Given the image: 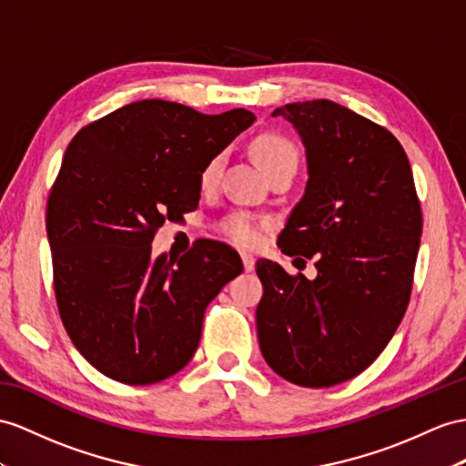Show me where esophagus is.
<instances>
[{
    "label": "esophagus",
    "mask_w": 466,
    "mask_h": 466,
    "mask_svg": "<svg viewBox=\"0 0 466 466\" xmlns=\"http://www.w3.org/2000/svg\"><path fill=\"white\" fill-rule=\"evenodd\" d=\"M242 264H244V269H246V271H252L254 266H256V259H254V256L242 254Z\"/></svg>",
    "instance_id": "esophagus-1"
}]
</instances>
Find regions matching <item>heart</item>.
<instances>
[{
    "label": "heart",
    "mask_w": 466,
    "mask_h": 466,
    "mask_svg": "<svg viewBox=\"0 0 466 466\" xmlns=\"http://www.w3.org/2000/svg\"><path fill=\"white\" fill-rule=\"evenodd\" d=\"M252 153L258 165L264 169V173L276 169L279 165L291 163L297 165V149L293 147V143L289 139H285L283 136L278 134H264L254 139L252 143ZM222 165V157L217 155L212 157L205 169L200 173V185L202 187H210L214 181H217L218 171ZM259 230L261 224L254 220L248 214H236V217L228 218L224 224V234L230 238L232 242L240 244V246H254L259 240Z\"/></svg>",
    "instance_id": "obj_1"
}]
</instances>
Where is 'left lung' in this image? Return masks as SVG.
I'll return each mask as SVG.
<instances>
[{
    "mask_svg": "<svg viewBox=\"0 0 466 466\" xmlns=\"http://www.w3.org/2000/svg\"><path fill=\"white\" fill-rule=\"evenodd\" d=\"M271 116L293 126L307 159L305 193L278 244L303 264L315 258L317 278L258 259L259 350L291 384L329 388L372 364L401 323L421 208L408 155L386 127L330 100Z\"/></svg>",
    "mask_w": 466,
    "mask_h": 466,
    "instance_id": "obj_1",
    "label": "left lung"
}]
</instances>
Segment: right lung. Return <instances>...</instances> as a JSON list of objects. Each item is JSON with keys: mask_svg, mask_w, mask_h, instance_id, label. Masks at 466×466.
<instances>
[{"mask_svg": "<svg viewBox=\"0 0 466 466\" xmlns=\"http://www.w3.org/2000/svg\"><path fill=\"white\" fill-rule=\"evenodd\" d=\"M256 122L139 100L82 127L46 202L58 313L86 360L129 386L155 384L193 358L207 305L242 273L232 248L198 240L151 256L155 230L200 198V173Z\"/></svg>", "mask_w": 466, "mask_h": 466, "instance_id": "obj_1", "label": "right lung"}]
</instances>
